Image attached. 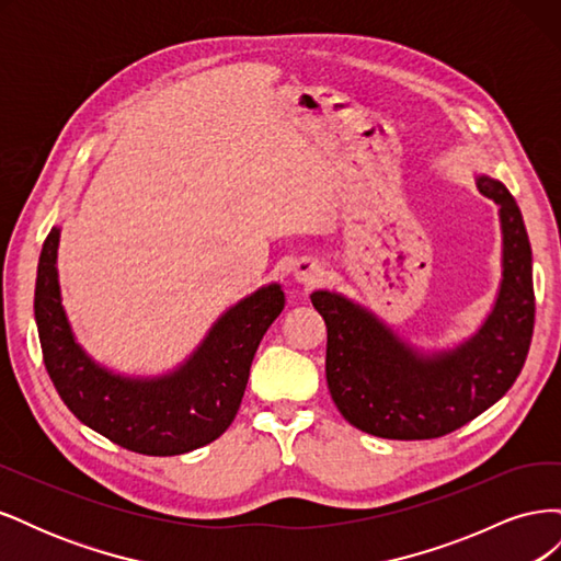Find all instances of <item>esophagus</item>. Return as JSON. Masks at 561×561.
I'll return each mask as SVG.
<instances>
[{
    "label": "esophagus",
    "mask_w": 561,
    "mask_h": 561,
    "mask_svg": "<svg viewBox=\"0 0 561 561\" xmlns=\"http://www.w3.org/2000/svg\"><path fill=\"white\" fill-rule=\"evenodd\" d=\"M322 276V268L313 260H299L295 266V280L301 285H313Z\"/></svg>",
    "instance_id": "obj_1"
}]
</instances>
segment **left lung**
<instances>
[{
    "instance_id": "8db88e82",
    "label": "left lung",
    "mask_w": 561,
    "mask_h": 561,
    "mask_svg": "<svg viewBox=\"0 0 561 561\" xmlns=\"http://www.w3.org/2000/svg\"><path fill=\"white\" fill-rule=\"evenodd\" d=\"M499 206L501 283L494 307L461 344L423 353L363 304L316 290L328 325V388L336 410L363 433L386 439L443 437L480 416L515 383L534 334L531 245L517 201L501 180L478 175Z\"/></svg>"
}]
</instances>
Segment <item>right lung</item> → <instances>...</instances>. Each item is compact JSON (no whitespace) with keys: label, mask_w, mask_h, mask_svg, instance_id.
Wrapping results in <instances>:
<instances>
[{"label":"right lung","mask_w":561,"mask_h":561,"mask_svg":"<svg viewBox=\"0 0 561 561\" xmlns=\"http://www.w3.org/2000/svg\"><path fill=\"white\" fill-rule=\"evenodd\" d=\"M60 227L46 236L35 287V320L44 365L70 412L114 445L178 456L222 435L239 412L250 365L264 332L283 307L278 283L236 301L175 369L130 377L95 363L67 320L58 283Z\"/></svg>","instance_id":"right-lung-1"}]
</instances>
